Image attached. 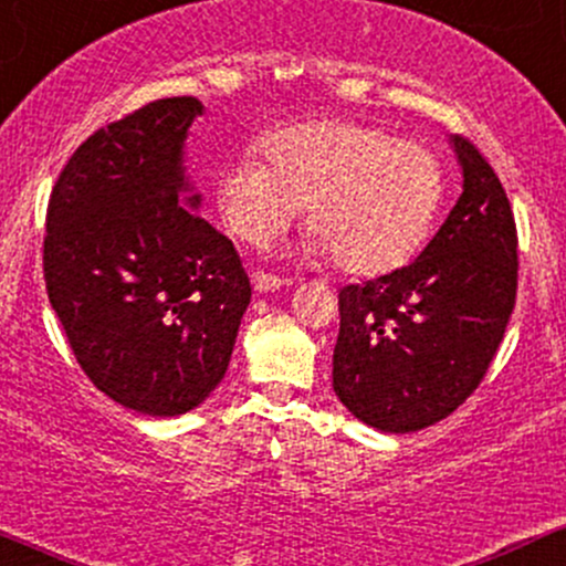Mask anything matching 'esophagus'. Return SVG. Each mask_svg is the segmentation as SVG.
<instances>
[{
  "label": "esophagus",
  "mask_w": 566,
  "mask_h": 566,
  "mask_svg": "<svg viewBox=\"0 0 566 566\" xmlns=\"http://www.w3.org/2000/svg\"><path fill=\"white\" fill-rule=\"evenodd\" d=\"M252 287H255L258 292H274V290L290 287V279H279V276L261 274V271H255V274H252Z\"/></svg>",
  "instance_id": "esophagus-1"
}]
</instances>
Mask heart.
Listing matches in <instances>:
<instances>
[{"instance_id":"obj_1","label":"heart","mask_w":566,"mask_h":566,"mask_svg":"<svg viewBox=\"0 0 566 566\" xmlns=\"http://www.w3.org/2000/svg\"><path fill=\"white\" fill-rule=\"evenodd\" d=\"M263 161L239 157L218 180L226 226L247 244H269L297 212L314 237L308 258H335L354 276L405 265L437 218L441 165L418 143L343 119L265 135Z\"/></svg>"}]
</instances>
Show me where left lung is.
<instances>
[{
	"mask_svg": "<svg viewBox=\"0 0 566 566\" xmlns=\"http://www.w3.org/2000/svg\"><path fill=\"white\" fill-rule=\"evenodd\" d=\"M463 193L405 269L340 290L337 399L382 433L428 428L482 382L516 303V223L495 170L450 135Z\"/></svg>",
	"mask_w": 566,
	"mask_h": 566,
	"instance_id": "obj_1",
	"label": "left lung"
}]
</instances>
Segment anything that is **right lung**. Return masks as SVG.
Segmentation results:
<instances>
[{"label":"right lung","instance_id":"add662e5","mask_svg":"<svg viewBox=\"0 0 566 566\" xmlns=\"http://www.w3.org/2000/svg\"><path fill=\"white\" fill-rule=\"evenodd\" d=\"M197 97L97 129L48 207L44 282L87 378L151 418L199 407L229 369L252 287L231 239L197 216L186 140Z\"/></svg>","mask_w":566,"mask_h":566}]
</instances>
